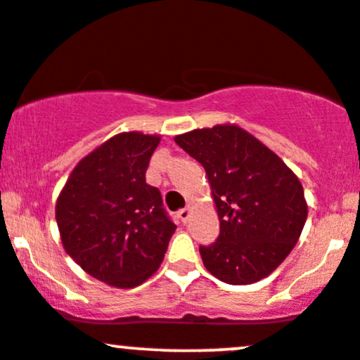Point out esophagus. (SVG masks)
Here are the masks:
<instances>
[{
	"label": "esophagus",
	"instance_id": "1",
	"mask_svg": "<svg viewBox=\"0 0 360 360\" xmlns=\"http://www.w3.org/2000/svg\"><path fill=\"white\" fill-rule=\"evenodd\" d=\"M177 215H179L181 222H183V224H186L188 220H189V215H191V208H189V207L183 208V210H181L179 213H177Z\"/></svg>",
	"mask_w": 360,
	"mask_h": 360
}]
</instances>
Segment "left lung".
<instances>
[{"instance_id": "left-lung-1", "label": "left lung", "mask_w": 360, "mask_h": 360, "mask_svg": "<svg viewBox=\"0 0 360 360\" xmlns=\"http://www.w3.org/2000/svg\"><path fill=\"white\" fill-rule=\"evenodd\" d=\"M174 141L203 165L220 220L219 239L200 246L205 268L231 285L270 275L294 250L306 224L299 177L238 124L193 129Z\"/></svg>"}]
</instances>
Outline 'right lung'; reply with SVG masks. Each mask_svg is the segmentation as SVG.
I'll return each instance as SVG.
<instances>
[{"instance_id": "obj_1", "label": "right lung", "mask_w": 360, "mask_h": 360, "mask_svg": "<svg viewBox=\"0 0 360 360\" xmlns=\"http://www.w3.org/2000/svg\"><path fill=\"white\" fill-rule=\"evenodd\" d=\"M159 135L120 133L84 157L56 201L65 251L94 278L133 289L159 270L176 225L145 181Z\"/></svg>"}]
</instances>
